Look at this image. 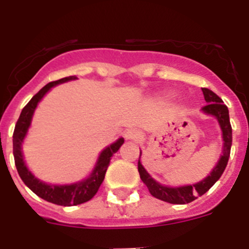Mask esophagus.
<instances>
[{
    "mask_svg": "<svg viewBox=\"0 0 249 249\" xmlns=\"http://www.w3.org/2000/svg\"><path fill=\"white\" fill-rule=\"evenodd\" d=\"M124 137H126L127 140L136 141L141 137V132L137 131V129H133V128L127 129V131L124 132Z\"/></svg>",
    "mask_w": 249,
    "mask_h": 249,
    "instance_id": "esophagus-1",
    "label": "esophagus"
}]
</instances>
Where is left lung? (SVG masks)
Instances as JSON below:
<instances>
[{
  "label": "left lung",
  "instance_id": "obj_1",
  "mask_svg": "<svg viewBox=\"0 0 249 249\" xmlns=\"http://www.w3.org/2000/svg\"><path fill=\"white\" fill-rule=\"evenodd\" d=\"M203 92L204 100H206L207 105L202 107V111L207 114H212L214 116L219 122V126L222 128V133H223V155H222L221 160L214 167L210 176L204 178L203 181L198 182L196 184H191V186H183V187H166L156 182L151 176L147 173L143 166L141 164L140 160H138V172H140V177L144 184L148 188L149 193L153 197L160 199V201L168 202V203L173 204H186L190 202L195 201L197 198V196H202L210 190L211 187L218 181L222 173L224 172L226 166L228 163V158H230L231 153V146H232V127H231L230 122V113H228L227 106L224 105L222 98H219L217 94L213 91L208 89H202ZM141 157V152H140Z\"/></svg>",
  "mask_w": 249,
  "mask_h": 249
}]
</instances>
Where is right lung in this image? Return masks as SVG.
Here are the masks:
<instances>
[{
  "label": "right lung",
  "instance_id": "add662e5",
  "mask_svg": "<svg viewBox=\"0 0 249 249\" xmlns=\"http://www.w3.org/2000/svg\"><path fill=\"white\" fill-rule=\"evenodd\" d=\"M71 80H76V77L70 76L61 78L58 81H52V82L47 83L43 89H39L34 97L31 98L30 102L23 107L18 120H17L16 126H15V131H13V157H15V164H16L17 172H18L21 179L38 197H41L45 201L51 202V203L58 204V206H76V204H81L89 201L97 193L98 188H100L103 179H105L106 171L108 168L112 156L120 149V147L124 142L123 138H120L114 143H112L111 146L103 149L102 153L98 157L97 164L94 167L92 175L87 179L80 182V183L67 184V186H50V184L42 183L41 181H38L28 171L25 162H23V157H22L21 144L31 124L32 114H34L35 108L37 107V103L42 100V97L50 91L51 87Z\"/></svg>",
  "mask_w": 249,
  "mask_h": 249
}]
</instances>
